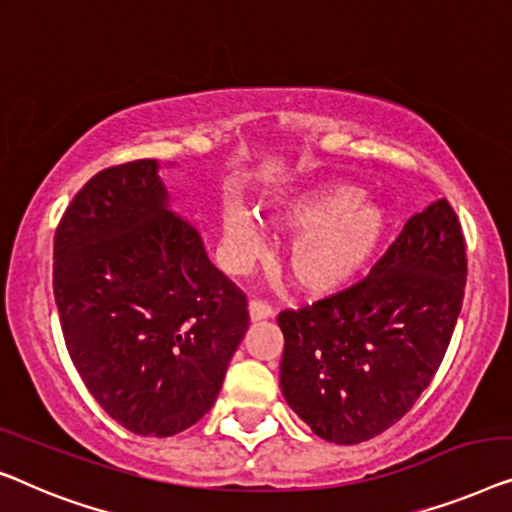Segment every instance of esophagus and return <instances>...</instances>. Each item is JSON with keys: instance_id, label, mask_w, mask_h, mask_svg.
Segmentation results:
<instances>
[{"instance_id": "esophagus-1", "label": "esophagus", "mask_w": 512, "mask_h": 512, "mask_svg": "<svg viewBox=\"0 0 512 512\" xmlns=\"http://www.w3.org/2000/svg\"><path fill=\"white\" fill-rule=\"evenodd\" d=\"M271 313H273L271 306L264 304V301H250V304H248V315H250V320H253V322L271 318Z\"/></svg>"}]
</instances>
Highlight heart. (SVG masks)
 Here are the masks:
<instances>
[{"instance_id":"1","label":"heart","mask_w":512,"mask_h":512,"mask_svg":"<svg viewBox=\"0 0 512 512\" xmlns=\"http://www.w3.org/2000/svg\"><path fill=\"white\" fill-rule=\"evenodd\" d=\"M273 232L294 234L285 250L287 276L301 292L325 297L355 283L383 250L394 227L392 208L366 199L362 187L325 181L280 194L264 208ZM222 262L243 271L262 253V234L246 208L220 211Z\"/></svg>"}]
</instances>
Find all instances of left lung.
Instances as JSON below:
<instances>
[{"label": "left lung", "mask_w": 512, "mask_h": 512, "mask_svg": "<svg viewBox=\"0 0 512 512\" xmlns=\"http://www.w3.org/2000/svg\"><path fill=\"white\" fill-rule=\"evenodd\" d=\"M466 246L445 199L413 215L362 283L283 311L280 390L313 434L355 445L413 408L464 301Z\"/></svg>", "instance_id": "8db88e82"}]
</instances>
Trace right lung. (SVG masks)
<instances>
[{
	"mask_svg": "<svg viewBox=\"0 0 512 512\" xmlns=\"http://www.w3.org/2000/svg\"><path fill=\"white\" fill-rule=\"evenodd\" d=\"M53 257L64 341L99 406L139 436L199 422L246 336L248 304L171 211L160 162L92 176L62 215Z\"/></svg>",
	"mask_w": 512,
	"mask_h": 512,
	"instance_id": "obj_1",
	"label": "right lung"
}]
</instances>
